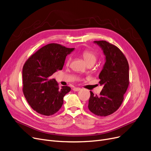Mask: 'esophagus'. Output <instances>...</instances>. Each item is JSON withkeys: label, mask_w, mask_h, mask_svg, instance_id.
I'll list each match as a JSON object with an SVG mask.
<instances>
[{"label": "esophagus", "mask_w": 151, "mask_h": 151, "mask_svg": "<svg viewBox=\"0 0 151 151\" xmlns=\"http://www.w3.org/2000/svg\"><path fill=\"white\" fill-rule=\"evenodd\" d=\"M73 90L74 91H79L81 90V88H74L73 89Z\"/></svg>", "instance_id": "obj_1"}]
</instances>
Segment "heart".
Segmentation results:
<instances>
[{
  "instance_id": "obj_1",
  "label": "heart",
  "mask_w": 151,
  "mask_h": 151,
  "mask_svg": "<svg viewBox=\"0 0 151 151\" xmlns=\"http://www.w3.org/2000/svg\"><path fill=\"white\" fill-rule=\"evenodd\" d=\"M84 61L87 64L88 63H93L94 64L97 60V56L94 52L89 50H84L82 53ZM70 62V58L68 60L67 63H69Z\"/></svg>"
}]
</instances>
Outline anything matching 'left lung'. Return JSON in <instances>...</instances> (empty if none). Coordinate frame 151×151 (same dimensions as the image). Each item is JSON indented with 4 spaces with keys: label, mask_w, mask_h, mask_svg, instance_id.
I'll return each mask as SVG.
<instances>
[{
    "label": "left lung",
    "mask_w": 151,
    "mask_h": 151,
    "mask_svg": "<svg viewBox=\"0 0 151 151\" xmlns=\"http://www.w3.org/2000/svg\"><path fill=\"white\" fill-rule=\"evenodd\" d=\"M105 55L103 68L99 75L103 89L100 96L90 91L88 109L94 114L106 116L120 107L129 84V65L125 56L115 45L106 41H96Z\"/></svg>",
    "instance_id": "left-lung-1"
}]
</instances>
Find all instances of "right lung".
Masks as SVG:
<instances>
[{"label": "right lung", "instance_id": "right-lung-1", "mask_svg": "<svg viewBox=\"0 0 151 151\" xmlns=\"http://www.w3.org/2000/svg\"><path fill=\"white\" fill-rule=\"evenodd\" d=\"M74 50L58 44H49L25 62L22 71L23 94L31 107L37 113L52 115L62 106L63 97L71 88H60L50 76L62 70L66 57Z\"/></svg>", "mask_w": 151, "mask_h": 151}]
</instances>
